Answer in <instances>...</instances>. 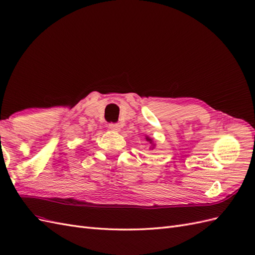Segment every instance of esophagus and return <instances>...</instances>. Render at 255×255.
Returning a JSON list of instances; mask_svg holds the SVG:
<instances>
[{"label":"esophagus","instance_id":"esophagus-1","mask_svg":"<svg viewBox=\"0 0 255 255\" xmlns=\"http://www.w3.org/2000/svg\"><path fill=\"white\" fill-rule=\"evenodd\" d=\"M109 128L111 130H113V131H120V125L117 123H110Z\"/></svg>","mask_w":255,"mask_h":255}]
</instances>
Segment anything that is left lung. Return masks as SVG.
Wrapping results in <instances>:
<instances>
[{
    "label": "left lung",
    "instance_id": "1",
    "mask_svg": "<svg viewBox=\"0 0 255 255\" xmlns=\"http://www.w3.org/2000/svg\"><path fill=\"white\" fill-rule=\"evenodd\" d=\"M146 140H147V141H152V140H151V139H149V138H146Z\"/></svg>",
    "mask_w": 255,
    "mask_h": 255
}]
</instances>
